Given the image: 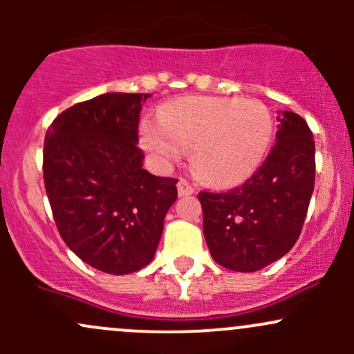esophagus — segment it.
<instances>
[{
  "mask_svg": "<svg viewBox=\"0 0 354 354\" xmlns=\"http://www.w3.org/2000/svg\"><path fill=\"white\" fill-rule=\"evenodd\" d=\"M178 194H180V197H185V195H194L195 188L192 187L187 180H183V178H181V180L178 181Z\"/></svg>",
  "mask_w": 354,
  "mask_h": 354,
  "instance_id": "obj_1",
  "label": "esophagus"
}]
</instances>
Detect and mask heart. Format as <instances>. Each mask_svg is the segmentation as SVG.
Returning a JSON list of instances; mask_svg holds the SVG:
<instances>
[{
  "label": "heart",
  "mask_w": 354,
  "mask_h": 354,
  "mask_svg": "<svg viewBox=\"0 0 354 354\" xmlns=\"http://www.w3.org/2000/svg\"><path fill=\"white\" fill-rule=\"evenodd\" d=\"M272 114L260 101L183 97L169 102L159 121L142 123V145L160 166L192 149V167L216 187H233L260 167L272 142Z\"/></svg>",
  "instance_id": "obj_1"
}]
</instances>
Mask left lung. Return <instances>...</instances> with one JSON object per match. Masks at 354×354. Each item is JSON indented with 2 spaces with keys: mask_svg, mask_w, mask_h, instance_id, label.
<instances>
[{
  "mask_svg": "<svg viewBox=\"0 0 354 354\" xmlns=\"http://www.w3.org/2000/svg\"><path fill=\"white\" fill-rule=\"evenodd\" d=\"M276 144L241 187L200 192L203 236L219 266L255 272L284 257L301 233L315 187V142L299 114L277 116Z\"/></svg>",
  "mask_w": 354,
  "mask_h": 354,
  "instance_id": "8db88e82",
  "label": "left lung"
}]
</instances>
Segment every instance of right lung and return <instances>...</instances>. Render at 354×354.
<instances>
[{"label":"right lung","instance_id":"1","mask_svg":"<svg viewBox=\"0 0 354 354\" xmlns=\"http://www.w3.org/2000/svg\"><path fill=\"white\" fill-rule=\"evenodd\" d=\"M149 94L108 92L63 111L44 140V185L68 248L102 272L123 276L152 262L174 178L144 169L138 144Z\"/></svg>","mask_w":354,"mask_h":354}]
</instances>
